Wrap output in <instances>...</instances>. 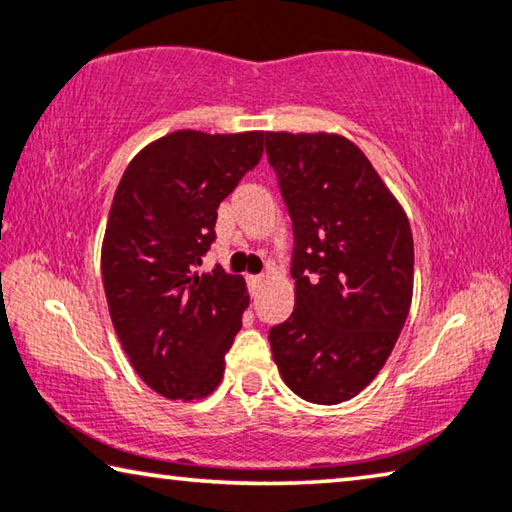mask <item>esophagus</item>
Returning <instances> with one entry per match:
<instances>
[{"label":"esophagus","mask_w":512,"mask_h":512,"mask_svg":"<svg viewBox=\"0 0 512 512\" xmlns=\"http://www.w3.org/2000/svg\"><path fill=\"white\" fill-rule=\"evenodd\" d=\"M261 286H263V277H249V290H251V295H256L258 290H261Z\"/></svg>","instance_id":"1"}]
</instances>
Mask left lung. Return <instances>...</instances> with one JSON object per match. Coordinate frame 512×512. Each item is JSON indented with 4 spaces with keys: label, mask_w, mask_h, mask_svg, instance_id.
Segmentation results:
<instances>
[{
    "label": "left lung",
    "mask_w": 512,
    "mask_h": 512,
    "mask_svg": "<svg viewBox=\"0 0 512 512\" xmlns=\"http://www.w3.org/2000/svg\"><path fill=\"white\" fill-rule=\"evenodd\" d=\"M265 153L295 238V309L270 329L274 364L300 398L343 403L382 371L410 313V222L350 139L265 132Z\"/></svg>",
    "instance_id": "1"
}]
</instances>
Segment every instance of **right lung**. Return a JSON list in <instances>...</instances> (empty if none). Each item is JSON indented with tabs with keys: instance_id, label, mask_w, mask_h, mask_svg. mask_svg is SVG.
<instances>
[{
	"instance_id": "1",
	"label": "right lung",
	"mask_w": 512,
	"mask_h": 512,
	"mask_svg": "<svg viewBox=\"0 0 512 512\" xmlns=\"http://www.w3.org/2000/svg\"><path fill=\"white\" fill-rule=\"evenodd\" d=\"M265 132L176 130L132 157L109 210L102 283L116 336L148 387L199 400L219 387L249 306L247 283L199 272L217 208L263 155Z\"/></svg>"
}]
</instances>
